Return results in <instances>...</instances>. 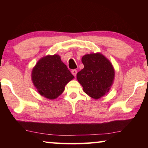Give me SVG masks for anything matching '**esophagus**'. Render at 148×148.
<instances>
[{
  "mask_svg": "<svg viewBox=\"0 0 148 148\" xmlns=\"http://www.w3.org/2000/svg\"><path fill=\"white\" fill-rule=\"evenodd\" d=\"M71 72H72V74H73L75 77H76V74H77V71H76V70H72V71H71Z\"/></svg>",
  "mask_w": 148,
  "mask_h": 148,
  "instance_id": "esophagus-1",
  "label": "esophagus"
}]
</instances>
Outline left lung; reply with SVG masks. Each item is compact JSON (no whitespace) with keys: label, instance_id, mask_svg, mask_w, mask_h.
Listing matches in <instances>:
<instances>
[{"label":"left lung","instance_id":"obj_1","mask_svg":"<svg viewBox=\"0 0 148 148\" xmlns=\"http://www.w3.org/2000/svg\"><path fill=\"white\" fill-rule=\"evenodd\" d=\"M84 68L76 77L84 91L94 99H99L109 92L114 83L115 70L112 62L101 53L82 57Z\"/></svg>","mask_w":148,"mask_h":148}]
</instances>
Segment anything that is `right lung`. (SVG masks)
Returning <instances> with one entry per match:
<instances>
[{
  "label": "right lung",
  "mask_w": 148,
  "mask_h": 148,
  "mask_svg": "<svg viewBox=\"0 0 148 148\" xmlns=\"http://www.w3.org/2000/svg\"><path fill=\"white\" fill-rule=\"evenodd\" d=\"M74 78L59 55H47L38 60L33 67L31 79L38 93L53 100L64 91L65 86Z\"/></svg>",
  "instance_id": "1"
}]
</instances>
